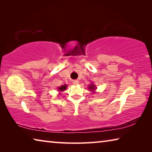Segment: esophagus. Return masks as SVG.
<instances>
[{"mask_svg":"<svg viewBox=\"0 0 152 152\" xmlns=\"http://www.w3.org/2000/svg\"><path fill=\"white\" fill-rule=\"evenodd\" d=\"M78 82H79V81L77 80H74L72 81V83H73V84H74V85H77V84H78Z\"/></svg>","mask_w":152,"mask_h":152,"instance_id":"34e87169","label":"esophagus"}]
</instances>
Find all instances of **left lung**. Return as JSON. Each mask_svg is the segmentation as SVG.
<instances>
[{
    "mask_svg": "<svg viewBox=\"0 0 152 152\" xmlns=\"http://www.w3.org/2000/svg\"><path fill=\"white\" fill-rule=\"evenodd\" d=\"M89 89L91 90V91H94V89H95L94 85H93V84H91V85H90L89 86Z\"/></svg>",
    "mask_w": 152,
    "mask_h": 152,
    "instance_id": "1",
    "label": "left lung"
}]
</instances>
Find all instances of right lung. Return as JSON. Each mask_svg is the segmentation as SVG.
<instances>
[{
  "instance_id": "1",
  "label": "right lung",
  "mask_w": 152,
  "mask_h": 152,
  "mask_svg": "<svg viewBox=\"0 0 152 152\" xmlns=\"http://www.w3.org/2000/svg\"><path fill=\"white\" fill-rule=\"evenodd\" d=\"M66 87H67V86H66V85H62L61 86L59 87L58 89L60 90V91H65V90L66 89Z\"/></svg>"
}]
</instances>
